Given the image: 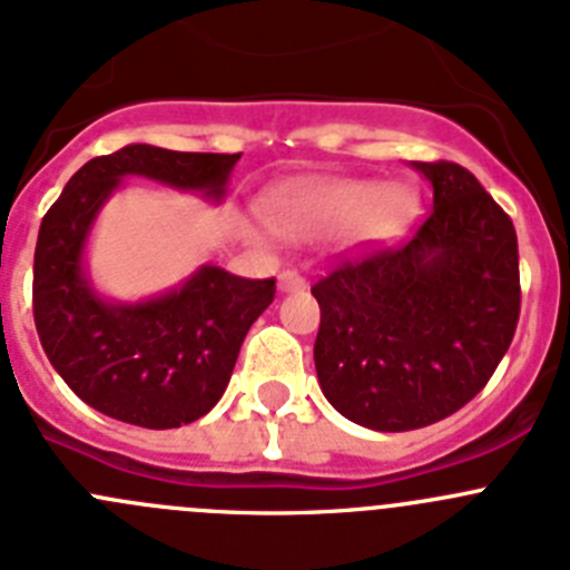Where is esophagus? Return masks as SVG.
<instances>
[{"instance_id":"34e87169","label":"esophagus","mask_w":570,"mask_h":570,"mask_svg":"<svg viewBox=\"0 0 570 570\" xmlns=\"http://www.w3.org/2000/svg\"><path fill=\"white\" fill-rule=\"evenodd\" d=\"M307 285H305V276L296 274V271H282L279 274V291L282 294H302Z\"/></svg>"}]
</instances>
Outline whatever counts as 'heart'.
Masks as SVG:
<instances>
[{
	"label": "heart",
	"mask_w": 570,
	"mask_h": 570,
	"mask_svg": "<svg viewBox=\"0 0 570 570\" xmlns=\"http://www.w3.org/2000/svg\"><path fill=\"white\" fill-rule=\"evenodd\" d=\"M410 214V191L401 183L358 177H305L285 183L265 200L268 228L291 243L333 234L342 248L387 243Z\"/></svg>",
	"instance_id": "b5f03b06"
}]
</instances>
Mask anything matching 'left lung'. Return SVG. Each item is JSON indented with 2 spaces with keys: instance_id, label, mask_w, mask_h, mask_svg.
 <instances>
[{
  "instance_id": "1",
  "label": "left lung",
  "mask_w": 570,
  "mask_h": 570,
  "mask_svg": "<svg viewBox=\"0 0 570 570\" xmlns=\"http://www.w3.org/2000/svg\"><path fill=\"white\" fill-rule=\"evenodd\" d=\"M432 212L401 248L347 263L311 288L313 362L325 399L375 432L430 426L474 399L520 316L509 214L458 164H417Z\"/></svg>"
}]
</instances>
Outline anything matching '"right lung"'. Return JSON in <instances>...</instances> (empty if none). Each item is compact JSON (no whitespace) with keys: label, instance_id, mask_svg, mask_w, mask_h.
Segmentation results:
<instances>
[{"label":"right lung","instance_id":"1","mask_svg":"<svg viewBox=\"0 0 570 570\" xmlns=\"http://www.w3.org/2000/svg\"><path fill=\"white\" fill-rule=\"evenodd\" d=\"M237 160L129 144L87 160L45 214L33 257L36 331L56 373L92 410L146 430H175L226 393L245 333L274 302V279L200 265L164 294L118 302L92 285L87 243L127 177L223 203Z\"/></svg>","mask_w":570,"mask_h":570}]
</instances>
